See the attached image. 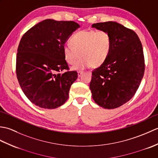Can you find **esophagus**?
<instances>
[{"mask_svg":"<svg viewBox=\"0 0 158 158\" xmlns=\"http://www.w3.org/2000/svg\"><path fill=\"white\" fill-rule=\"evenodd\" d=\"M77 73H78V77H80L83 74V71H78Z\"/></svg>","mask_w":158,"mask_h":158,"instance_id":"esophagus-1","label":"esophagus"}]
</instances>
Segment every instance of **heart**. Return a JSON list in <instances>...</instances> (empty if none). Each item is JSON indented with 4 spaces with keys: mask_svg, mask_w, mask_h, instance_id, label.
I'll return each instance as SVG.
<instances>
[{
    "mask_svg": "<svg viewBox=\"0 0 158 158\" xmlns=\"http://www.w3.org/2000/svg\"><path fill=\"white\" fill-rule=\"evenodd\" d=\"M70 45L63 49L64 56L70 64L81 58L73 69H84L89 66L98 67L108 58L111 50V38L105 31H81L72 36Z\"/></svg>",
    "mask_w": 158,
    "mask_h": 158,
    "instance_id": "1",
    "label": "heart"
}]
</instances>
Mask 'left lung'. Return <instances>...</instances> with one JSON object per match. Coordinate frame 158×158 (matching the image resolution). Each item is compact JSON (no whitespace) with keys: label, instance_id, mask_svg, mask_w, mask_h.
<instances>
[{"label":"left lung","instance_id":"1","mask_svg":"<svg viewBox=\"0 0 158 158\" xmlns=\"http://www.w3.org/2000/svg\"><path fill=\"white\" fill-rule=\"evenodd\" d=\"M92 27L107 32L111 38L109 56L92 72V98L102 108L115 109L132 98L141 82L145 71L141 42L132 30L115 22L94 23Z\"/></svg>","mask_w":158,"mask_h":158}]
</instances>
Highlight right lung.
<instances>
[{
  "label": "right lung",
  "mask_w": 158,
  "mask_h": 158,
  "mask_svg": "<svg viewBox=\"0 0 158 158\" xmlns=\"http://www.w3.org/2000/svg\"><path fill=\"white\" fill-rule=\"evenodd\" d=\"M79 27L71 21L48 19L23 35L16 57V75L26 96L41 108L53 109L69 98L70 86L78 77L69 70L63 49Z\"/></svg>",
  "instance_id": "right-lung-1"
}]
</instances>
